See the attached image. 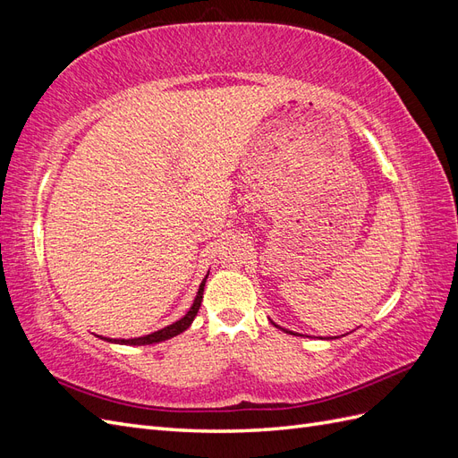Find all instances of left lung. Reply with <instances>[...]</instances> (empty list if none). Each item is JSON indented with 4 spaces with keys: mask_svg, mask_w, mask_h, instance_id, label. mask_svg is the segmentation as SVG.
<instances>
[{
    "mask_svg": "<svg viewBox=\"0 0 458 458\" xmlns=\"http://www.w3.org/2000/svg\"><path fill=\"white\" fill-rule=\"evenodd\" d=\"M275 327H279V325H275ZM281 328V327H279ZM281 330H284V332H288V335H294V332H290V330H286V328H281Z\"/></svg>",
    "mask_w": 458,
    "mask_h": 458,
    "instance_id": "left-lung-1",
    "label": "left lung"
}]
</instances>
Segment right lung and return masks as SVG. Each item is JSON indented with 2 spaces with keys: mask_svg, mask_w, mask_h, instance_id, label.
I'll return each mask as SVG.
<instances>
[{
  "mask_svg": "<svg viewBox=\"0 0 458 458\" xmlns=\"http://www.w3.org/2000/svg\"><path fill=\"white\" fill-rule=\"evenodd\" d=\"M206 279H208V275L204 276V281L200 283V288H199V293H197V298H195V301H192L191 310L185 313V317L179 318V321H175L174 325L165 327V328H162V330L152 332V335H147V336H141V338H131V340H123V338H122V340H110V338H105V340H108V342H114V344L147 345V344H158V342L170 340V338H174V336H177V335H182V332H183V330H187V328L191 327V323L195 321V317H197V313H199V310H200V303H202V293H204Z\"/></svg>",
  "mask_w": 458,
  "mask_h": 458,
  "instance_id": "right-lung-1",
  "label": "right lung"
}]
</instances>
